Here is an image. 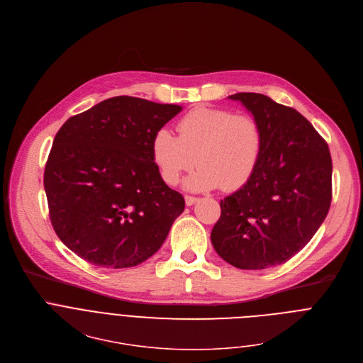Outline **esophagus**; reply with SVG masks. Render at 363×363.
I'll list each match as a JSON object with an SVG mask.
<instances>
[{"label":"esophagus","instance_id":"esophagus-1","mask_svg":"<svg viewBox=\"0 0 363 363\" xmlns=\"http://www.w3.org/2000/svg\"><path fill=\"white\" fill-rule=\"evenodd\" d=\"M196 201H198V198H195V196H191V195H185V203H186L188 206L194 205Z\"/></svg>","mask_w":363,"mask_h":363}]
</instances>
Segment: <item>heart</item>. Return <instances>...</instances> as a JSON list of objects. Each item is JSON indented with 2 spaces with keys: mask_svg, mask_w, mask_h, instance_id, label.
Instances as JSON below:
<instances>
[{
  "mask_svg": "<svg viewBox=\"0 0 363 363\" xmlns=\"http://www.w3.org/2000/svg\"><path fill=\"white\" fill-rule=\"evenodd\" d=\"M177 131L178 137L161 128L151 141L152 161L168 185H177L198 161L201 167L185 182L189 189L235 191L250 182L259 165L264 135L251 115L198 106L178 121Z\"/></svg>",
  "mask_w": 363,
  "mask_h": 363,
  "instance_id": "1",
  "label": "heart"
}]
</instances>
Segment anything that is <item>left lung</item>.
<instances>
[{
  "instance_id": "8db88e82",
  "label": "left lung",
  "mask_w": 363,
  "mask_h": 363,
  "mask_svg": "<svg viewBox=\"0 0 363 363\" xmlns=\"http://www.w3.org/2000/svg\"><path fill=\"white\" fill-rule=\"evenodd\" d=\"M229 98L258 121L264 148L250 182L220 201L211 240L232 267L265 269L296 255L325 220L332 201L330 152L296 109L255 92Z\"/></svg>"
}]
</instances>
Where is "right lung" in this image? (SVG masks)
<instances>
[{
  "label": "right lung",
  "instance_id": "1",
  "mask_svg": "<svg viewBox=\"0 0 363 363\" xmlns=\"http://www.w3.org/2000/svg\"><path fill=\"white\" fill-rule=\"evenodd\" d=\"M182 106L113 96L67 119L44 171L50 219L62 244L102 268L152 257L184 196L161 178L151 141Z\"/></svg>",
  "mask_w": 363,
  "mask_h": 363
}]
</instances>
